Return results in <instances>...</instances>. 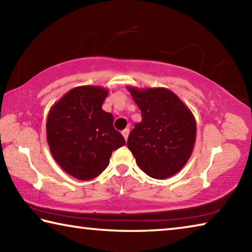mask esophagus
I'll return each instance as SVG.
<instances>
[{"label": "esophagus", "mask_w": 252, "mask_h": 252, "mask_svg": "<svg viewBox=\"0 0 252 252\" xmlns=\"http://www.w3.org/2000/svg\"><path fill=\"white\" fill-rule=\"evenodd\" d=\"M121 133H122V135H123V136H125V139L126 140V139H127V136H129V133H130V130H129V129H127V127H126V129H125V130H123V131L121 132Z\"/></svg>", "instance_id": "esophagus-1"}]
</instances>
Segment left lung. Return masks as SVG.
Instances as JSON below:
<instances>
[{"label": "left lung", "instance_id": "left-lung-1", "mask_svg": "<svg viewBox=\"0 0 252 252\" xmlns=\"http://www.w3.org/2000/svg\"><path fill=\"white\" fill-rule=\"evenodd\" d=\"M142 121L127 138V148L149 177L165 179L185 167L192 153L197 125L188 106L164 88L129 87Z\"/></svg>", "mask_w": 252, "mask_h": 252}]
</instances>
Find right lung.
I'll return each mask as SVG.
<instances>
[{
  "label": "right lung",
  "instance_id": "right-lung-1",
  "mask_svg": "<svg viewBox=\"0 0 252 252\" xmlns=\"http://www.w3.org/2000/svg\"><path fill=\"white\" fill-rule=\"evenodd\" d=\"M108 90L84 85L72 89L51 108L46 139L54 160L79 180H91L108 167L112 152L126 144L102 110Z\"/></svg>",
  "mask_w": 252,
  "mask_h": 252
}]
</instances>
